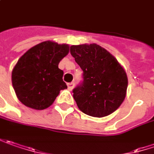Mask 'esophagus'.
I'll return each instance as SVG.
<instances>
[{"instance_id":"1","label":"esophagus","mask_w":154,"mask_h":154,"mask_svg":"<svg viewBox=\"0 0 154 154\" xmlns=\"http://www.w3.org/2000/svg\"><path fill=\"white\" fill-rule=\"evenodd\" d=\"M73 86H74V83L73 82H70V83H67V88H68V90H72L73 88Z\"/></svg>"}]
</instances>
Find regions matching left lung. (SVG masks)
Segmentation results:
<instances>
[{
  "label": "left lung",
  "mask_w": 154,
  "mask_h": 154,
  "mask_svg": "<svg viewBox=\"0 0 154 154\" xmlns=\"http://www.w3.org/2000/svg\"><path fill=\"white\" fill-rule=\"evenodd\" d=\"M70 54L83 71V81L73 89L80 110L99 118L111 114L126 97L127 76L123 67L97 44L73 45Z\"/></svg>",
  "instance_id": "8db88e82"
}]
</instances>
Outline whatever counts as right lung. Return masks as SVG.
I'll use <instances>...</instances> for the list:
<instances>
[{"label":"right lung","instance_id":"add662e5","mask_svg":"<svg viewBox=\"0 0 154 154\" xmlns=\"http://www.w3.org/2000/svg\"><path fill=\"white\" fill-rule=\"evenodd\" d=\"M68 51L66 44L44 42L20 58L12 72V83L21 103L42 110L50 106L60 90L67 88L58 65Z\"/></svg>","mask_w":154,"mask_h":154}]
</instances>
